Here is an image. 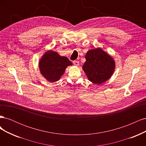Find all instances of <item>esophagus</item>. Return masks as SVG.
<instances>
[{
    "label": "esophagus",
    "mask_w": 146,
    "mask_h": 146,
    "mask_svg": "<svg viewBox=\"0 0 146 146\" xmlns=\"http://www.w3.org/2000/svg\"><path fill=\"white\" fill-rule=\"evenodd\" d=\"M73 64L75 65V66H78L79 65V61H77V60H74L73 61Z\"/></svg>",
    "instance_id": "esophagus-1"
}]
</instances>
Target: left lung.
<instances>
[{
    "label": "left lung",
    "mask_w": 146,
    "mask_h": 146,
    "mask_svg": "<svg viewBox=\"0 0 146 146\" xmlns=\"http://www.w3.org/2000/svg\"><path fill=\"white\" fill-rule=\"evenodd\" d=\"M83 69L88 80L96 84L107 81L113 74L115 63L113 59L101 48L91 49L85 55Z\"/></svg>",
    "instance_id": "8db88e82"
}]
</instances>
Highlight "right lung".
<instances>
[{
    "mask_svg": "<svg viewBox=\"0 0 146 146\" xmlns=\"http://www.w3.org/2000/svg\"><path fill=\"white\" fill-rule=\"evenodd\" d=\"M72 62L67 57L61 56L58 53L48 50L45 53L39 61V69L42 76L48 82L58 81L68 66Z\"/></svg>",
    "mask_w": 146,
    "mask_h": 146,
    "instance_id": "obj_1",
    "label": "right lung"
}]
</instances>
